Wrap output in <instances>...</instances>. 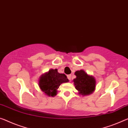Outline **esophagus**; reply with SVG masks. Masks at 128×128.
Here are the masks:
<instances>
[{
    "mask_svg": "<svg viewBox=\"0 0 128 128\" xmlns=\"http://www.w3.org/2000/svg\"><path fill=\"white\" fill-rule=\"evenodd\" d=\"M67 76H68V80L70 81V80H72V75H68Z\"/></svg>",
    "mask_w": 128,
    "mask_h": 128,
    "instance_id": "1",
    "label": "esophagus"
}]
</instances>
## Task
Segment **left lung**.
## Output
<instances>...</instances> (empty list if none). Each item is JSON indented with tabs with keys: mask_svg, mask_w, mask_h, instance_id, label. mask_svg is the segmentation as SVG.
Segmentation results:
<instances>
[{
	"mask_svg": "<svg viewBox=\"0 0 128 128\" xmlns=\"http://www.w3.org/2000/svg\"><path fill=\"white\" fill-rule=\"evenodd\" d=\"M75 75L76 78L73 80V82L78 94L84 96L93 93L96 88V80L93 76L88 75L83 70L76 71Z\"/></svg>",
	"mask_w": 128,
	"mask_h": 128,
	"instance_id": "left-lung-1",
	"label": "left lung"
}]
</instances>
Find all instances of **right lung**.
Returning <instances> with one entry per match:
<instances>
[{
  "instance_id": "1",
  "label": "right lung",
  "mask_w": 128,
  "mask_h": 128,
  "mask_svg": "<svg viewBox=\"0 0 128 128\" xmlns=\"http://www.w3.org/2000/svg\"><path fill=\"white\" fill-rule=\"evenodd\" d=\"M68 82V80L64 74H60L57 69H50L48 72L40 76L39 80V86L40 90L47 96L56 95L57 89L60 84Z\"/></svg>"
}]
</instances>
